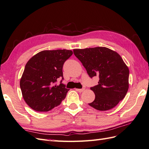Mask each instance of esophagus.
I'll return each instance as SVG.
<instances>
[{"mask_svg":"<svg viewBox=\"0 0 149 149\" xmlns=\"http://www.w3.org/2000/svg\"><path fill=\"white\" fill-rule=\"evenodd\" d=\"M84 90H85L84 88H83V89H76V91H78V92H79V93H82Z\"/></svg>","mask_w":149,"mask_h":149,"instance_id":"obj_1","label":"esophagus"}]
</instances>
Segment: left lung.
I'll return each instance as SVG.
<instances>
[{
    "label": "left lung",
    "instance_id": "obj_1",
    "mask_svg": "<svg viewBox=\"0 0 149 149\" xmlns=\"http://www.w3.org/2000/svg\"><path fill=\"white\" fill-rule=\"evenodd\" d=\"M91 78L98 76V84L91 87L95 100L89 104L100 111L113 108L125 97L128 90L129 69L121 56L106 47L74 49Z\"/></svg>",
    "mask_w": 149,
    "mask_h": 149
}]
</instances>
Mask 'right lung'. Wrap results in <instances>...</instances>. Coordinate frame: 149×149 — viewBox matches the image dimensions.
<instances>
[{"instance_id":"1","label":"right lung","mask_w":149,"mask_h":149,"mask_svg":"<svg viewBox=\"0 0 149 149\" xmlns=\"http://www.w3.org/2000/svg\"><path fill=\"white\" fill-rule=\"evenodd\" d=\"M73 52L68 49L40 52L26 64L20 81L25 102L38 112H47L60 104L69 89L62 83L65 62ZM62 80L56 84L59 78Z\"/></svg>"}]
</instances>
